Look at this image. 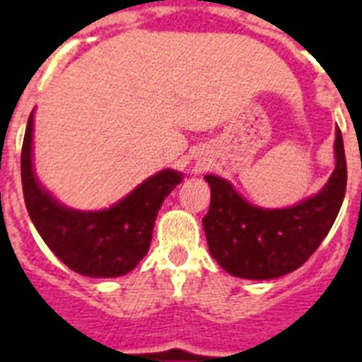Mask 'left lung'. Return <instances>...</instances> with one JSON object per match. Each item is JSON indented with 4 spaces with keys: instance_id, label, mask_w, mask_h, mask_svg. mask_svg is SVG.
Returning a JSON list of instances; mask_svg holds the SVG:
<instances>
[{
    "instance_id": "obj_1",
    "label": "left lung",
    "mask_w": 362,
    "mask_h": 362,
    "mask_svg": "<svg viewBox=\"0 0 362 362\" xmlns=\"http://www.w3.org/2000/svg\"><path fill=\"white\" fill-rule=\"evenodd\" d=\"M335 158L334 174L317 196L283 210L257 209L228 181L204 175L212 197L203 228L219 267L243 279H276L305 264L330 232L346 192V158L339 127Z\"/></svg>"
}]
</instances>
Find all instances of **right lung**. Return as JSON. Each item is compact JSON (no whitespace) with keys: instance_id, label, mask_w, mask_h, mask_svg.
I'll return each instance as SVG.
<instances>
[{"instance_id":"right-lung-1","label":"right lung","mask_w":362,"mask_h":362,"mask_svg":"<svg viewBox=\"0 0 362 362\" xmlns=\"http://www.w3.org/2000/svg\"><path fill=\"white\" fill-rule=\"evenodd\" d=\"M32 116L21 148V183L36 230L50 250L81 276L129 274L148 252L159 209L183 175L174 170L159 172L108 210H69L41 188L32 170Z\"/></svg>"}]
</instances>
